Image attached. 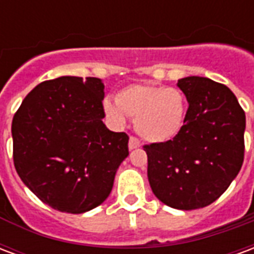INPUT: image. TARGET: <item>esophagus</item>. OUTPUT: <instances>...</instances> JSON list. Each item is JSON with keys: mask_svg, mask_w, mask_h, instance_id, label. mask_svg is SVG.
<instances>
[{"mask_svg": "<svg viewBox=\"0 0 254 254\" xmlns=\"http://www.w3.org/2000/svg\"><path fill=\"white\" fill-rule=\"evenodd\" d=\"M140 145H141V143H140V141H138L136 137L129 138V144H127V147H129V149H130V151H132V149L138 148Z\"/></svg>", "mask_w": 254, "mask_h": 254, "instance_id": "esophagus-1", "label": "esophagus"}]
</instances>
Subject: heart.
Listing matches in <instances>:
<instances>
[{"label":"heart","instance_id":"1","mask_svg":"<svg viewBox=\"0 0 254 254\" xmlns=\"http://www.w3.org/2000/svg\"><path fill=\"white\" fill-rule=\"evenodd\" d=\"M103 110L118 127L127 125V117L136 118V132L149 143H167L177 137L187 121L188 100L181 89L132 84L121 89L116 102L106 99Z\"/></svg>","mask_w":254,"mask_h":254}]
</instances>
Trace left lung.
Masks as SVG:
<instances>
[{"label": "left lung", "mask_w": 254, "mask_h": 254, "mask_svg": "<svg viewBox=\"0 0 254 254\" xmlns=\"http://www.w3.org/2000/svg\"><path fill=\"white\" fill-rule=\"evenodd\" d=\"M177 85L189 103L180 134L144 145L148 181L160 201L176 209L207 207L223 194L244 163L245 111L226 85L189 76Z\"/></svg>", "instance_id": "obj_1"}]
</instances>
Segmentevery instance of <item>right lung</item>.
Segmentation results:
<instances>
[{"instance_id": "1", "label": "right lung", "mask_w": 254, "mask_h": 254, "mask_svg": "<svg viewBox=\"0 0 254 254\" xmlns=\"http://www.w3.org/2000/svg\"><path fill=\"white\" fill-rule=\"evenodd\" d=\"M100 78L63 77L38 84L12 121L17 174L38 198L57 211L83 213L110 194L129 155L124 132L103 124Z\"/></svg>"}]
</instances>
